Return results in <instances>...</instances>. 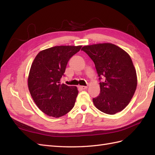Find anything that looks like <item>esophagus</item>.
<instances>
[{
	"mask_svg": "<svg viewBox=\"0 0 155 155\" xmlns=\"http://www.w3.org/2000/svg\"><path fill=\"white\" fill-rule=\"evenodd\" d=\"M79 88H81V89L84 90V89H87V88L88 87H87V86H79Z\"/></svg>",
	"mask_w": 155,
	"mask_h": 155,
	"instance_id": "1",
	"label": "esophagus"
}]
</instances>
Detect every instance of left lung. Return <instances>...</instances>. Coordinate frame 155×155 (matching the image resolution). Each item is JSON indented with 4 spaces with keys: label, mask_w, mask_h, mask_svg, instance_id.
Masks as SVG:
<instances>
[{
    "label": "left lung",
    "mask_w": 155,
    "mask_h": 155,
    "mask_svg": "<svg viewBox=\"0 0 155 155\" xmlns=\"http://www.w3.org/2000/svg\"><path fill=\"white\" fill-rule=\"evenodd\" d=\"M93 60L99 77L101 93L93 99L103 113L114 114L123 110L132 99L137 77L132 59L126 51L112 43L84 46L81 49Z\"/></svg>",
    "instance_id": "left-lung-1"
}]
</instances>
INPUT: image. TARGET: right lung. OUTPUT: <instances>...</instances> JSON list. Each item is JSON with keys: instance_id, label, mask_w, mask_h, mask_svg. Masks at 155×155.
Masks as SVG:
<instances>
[{"instance_id": "add662e5", "label": "right lung", "mask_w": 155, "mask_h": 155, "mask_svg": "<svg viewBox=\"0 0 155 155\" xmlns=\"http://www.w3.org/2000/svg\"><path fill=\"white\" fill-rule=\"evenodd\" d=\"M82 46H56L41 51L32 62L28 87L39 109L58 118L71 110L78 91L77 87L61 84V78L72 56Z\"/></svg>"}]
</instances>
